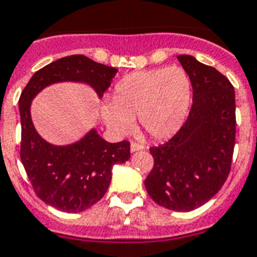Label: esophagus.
I'll use <instances>...</instances> for the list:
<instances>
[{"instance_id":"obj_1","label":"esophagus","mask_w":257,"mask_h":257,"mask_svg":"<svg viewBox=\"0 0 257 257\" xmlns=\"http://www.w3.org/2000/svg\"><path fill=\"white\" fill-rule=\"evenodd\" d=\"M145 146L141 145V144H137V142H132L131 144V152L135 153V152H140V150H144Z\"/></svg>"}]
</instances>
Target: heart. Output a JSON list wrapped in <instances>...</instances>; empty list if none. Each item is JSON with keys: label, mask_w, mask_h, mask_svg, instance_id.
I'll return each instance as SVG.
<instances>
[{"label": "heart", "mask_w": 257, "mask_h": 257, "mask_svg": "<svg viewBox=\"0 0 257 257\" xmlns=\"http://www.w3.org/2000/svg\"><path fill=\"white\" fill-rule=\"evenodd\" d=\"M191 96V79L182 66L141 70L116 83L111 102L103 104L102 116L117 135L128 133L139 116L140 125L152 139L165 140L183 125Z\"/></svg>", "instance_id": "obj_1"}]
</instances>
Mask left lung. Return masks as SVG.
I'll use <instances>...</instances> for the list:
<instances>
[{"label":"left lung","instance_id":"left-lung-1","mask_svg":"<svg viewBox=\"0 0 257 257\" xmlns=\"http://www.w3.org/2000/svg\"><path fill=\"white\" fill-rule=\"evenodd\" d=\"M191 79L189 115L171 140L150 148L154 166L145 180L158 205L189 212L204 205L225 184L235 145V91L217 69L179 55Z\"/></svg>","mask_w":257,"mask_h":257}]
</instances>
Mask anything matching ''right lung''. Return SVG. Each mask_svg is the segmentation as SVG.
Listing matches in <instances>:
<instances>
[{
  "instance_id": "right-lung-1",
  "label": "right lung",
  "mask_w": 257,
  "mask_h": 257,
  "mask_svg": "<svg viewBox=\"0 0 257 257\" xmlns=\"http://www.w3.org/2000/svg\"><path fill=\"white\" fill-rule=\"evenodd\" d=\"M116 73L83 55L66 56L38 70L21 94V161L38 197L61 212L79 213L96 204L108 189L113 165L131 158V144L107 142L95 129L72 145L48 144L34 128L31 100L45 86L64 81L85 82L102 98Z\"/></svg>"
}]
</instances>
